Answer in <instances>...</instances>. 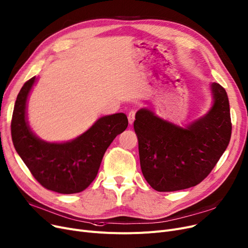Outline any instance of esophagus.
I'll return each instance as SVG.
<instances>
[{"mask_svg": "<svg viewBox=\"0 0 248 248\" xmlns=\"http://www.w3.org/2000/svg\"><path fill=\"white\" fill-rule=\"evenodd\" d=\"M135 120V111L134 110H131L130 112L128 113V121H129V124L132 125L133 122Z\"/></svg>", "mask_w": 248, "mask_h": 248, "instance_id": "1", "label": "esophagus"}]
</instances>
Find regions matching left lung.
Wrapping results in <instances>:
<instances>
[{
	"instance_id": "left-lung-1",
	"label": "left lung",
	"mask_w": 248,
	"mask_h": 248,
	"mask_svg": "<svg viewBox=\"0 0 248 248\" xmlns=\"http://www.w3.org/2000/svg\"><path fill=\"white\" fill-rule=\"evenodd\" d=\"M214 105L207 115L186 128L156 117L149 109L136 113L140 167L158 192H174L205 180L227 148L231 117L225 89L211 85Z\"/></svg>"
}]
</instances>
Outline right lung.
<instances>
[{"label":"right lung","instance_id":"1","mask_svg":"<svg viewBox=\"0 0 248 248\" xmlns=\"http://www.w3.org/2000/svg\"><path fill=\"white\" fill-rule=\"evenodd\" d=\"M36 77L20 90L11 121L16 151L43 187L60 194L84 191L97 176L106 150L128 126L125 114L105 116L87 132L65 143H47L35 136L27 124L25 110L28 93Z\"/></svg>","mask_w":248,"mask_h":248}]
</instances>
